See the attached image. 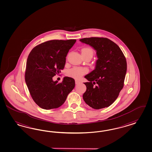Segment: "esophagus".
I'll return each instance as SVG.
<instances>
[{
    "instance_id": "esophagus-1",
    "label": "esophagus",
    "mask_w": 152,
    "mask_h": 152,
    "mask_svg": "<svg viewBox=\"0 0 152 152\" xmlns=\"http://www.w3.org/2000/svg\"><path fill=\"white\" fill-rule=\"evenodd\" d=\"M75 84H79V83H80V82H79V80H75Z\"/></svg>"
}]
</instances>
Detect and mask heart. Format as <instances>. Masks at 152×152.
<instances>
[{
	"label": "heart",
	"mask_w": 152,
	"mask_h": 152,
	"mask_svg": "<svg viewBox=\"0 0 152 152\" xmlns=\"http://www.w3.org/2000/svg\"><path fill=\"white\" fill-rule=\"evenodd\" d=\"M91 53L93 54V51L90 48H84L82 50V53ZM87 73V69L86 68H73L69 70L67 75L74 78L79 79L85 74Z\"/></svg>",
	"instance_id": "b5f03b06"
}]
</instances>
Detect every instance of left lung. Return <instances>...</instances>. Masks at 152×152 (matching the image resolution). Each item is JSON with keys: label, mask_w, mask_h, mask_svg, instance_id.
<instances>
[{"label": "left lung", "mask_w": 152, "mask_h": 152, "mask_svg": "<svg viewBox=\"0 0 152 152\" xmlns=\"http://www.w3.org/2000/svg\"><path fill=\"white\" fill-rule=\"evenodd\" d=\"M96 52L97 60L95 69L84 76L86 91L83 99L90 107L99 109L109 107L124 87L127 62L117 45L106 38L92 37L79 39Z\"/></svg>", "instance_id": "1"}]
</instances>
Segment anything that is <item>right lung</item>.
<instances>
[{
    "instance_id": "1",
    "label": "right lung",
    "mask_w": 152,
    "mask_h": 152,
    "mask_svg": "<svg viewBox=\"0 0 152 152\" xmlns=\"http://www.w3.org/2000/svg\"><path fill=\"white\" fill-rule=\"evenodd\" d=\"M76 40H52L37 45L28 55L25 82L34 102L42 109L61 106L75 87L73 78L65 77L62 82L53 81L66 62V57Z\"/></svg>"
}]
</instances>
